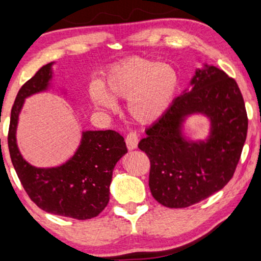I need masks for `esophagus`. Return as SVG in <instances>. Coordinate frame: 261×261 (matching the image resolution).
Here are the masks:
<instances>
[{
	"label": "esophagus",
	"instance_id": "1",
	"mask_svg": "<svg viewBox=\"0 0 261 261\" xmlns=\"http://www.w3.org/2000/svg\"><path fill=\"white\" fill-rule=\"evenodd\" d=\"M126 146L127 148L130 150L135 149L137 147V144H139V135L136 133H130L126 136Z\"/></svg>",
	"mask_w": 261,
	"mask_h": 261
}]
</instances>
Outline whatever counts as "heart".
Wrapping results in <instances>:
<instances>
[{
  "mask_svg": "<svg viewBox=\"0 0 261 261\" xmlns=\"http://www.w3.org/2000/svg\"><path fill=\"white\" fill-rule=\"evenodd\" d=\"M180 74L174 65L143 57L125 59L107 71L102 87H91L96 106L114 109V100L127 99V112L140 124L161 119L176 98Z\"/></svg>",
  "mask_w": 261,
  "mask_h": 261,
  "instance_id": "b5f03b06",
  "label": "heart"
}]
</instances>
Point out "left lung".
<instances>
[{"mask_svg":"<svg viewBox=\"0 0 261 261\" xmlns=\"http://www.w3.org/2000/svg\"><path fill=\"white\" fill-rule=\"evenodd\" d=\"M193 114L210 119L205 140L184 136L183 122ZM247 130L246 106L236 81L214 65L196 69L190 87L139 143L150 162L154 199L168 208H186L222 190L236 170Z\"/></svg>","mask_w":261,"mask_h":261,"instance_id":"obj_1","label":"left lung"}]
</instances>
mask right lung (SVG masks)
<instances>
[{"label": "right lung", "mask_w": 261, "mask_h": 261, "mask_svg": "<svg viewBox=\"0 0 261 261\" xmlns=\"http://www.w3.org/2000/svg\"><path fill=\"white\" fill-rule=\"evenodd\" d=\"M53 64L43 65L15 97L8 131L9 154L25 192L39 208L49 214L87 220L108 204L113 170L127 148L124 137L115 131L89 130L83 131L76 152L64 164L36 168L25 161L15 137L19 114L25 98L51 87Z\"/></svg>", "instance_id": "1"}]
</instances>
